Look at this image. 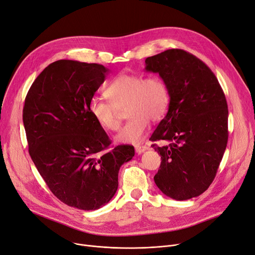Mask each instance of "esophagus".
<instances>
[{
	"mask_svg": "<svg viewBox=\"0 0 255 255\" xmlns=\"http://www.w3.org/2000/svg\"><path fill=\"white\" fill-rule=\"evenodd\" d=\"M148 149V146H146V145H136L135 146V150L138 154L140 153H143L145 150Z\"/></svg>",
	"mask_w": 255,
	"mask_h": 255,
	"instance_id": "1",
	"label": "esophagus"
}]
</instances>
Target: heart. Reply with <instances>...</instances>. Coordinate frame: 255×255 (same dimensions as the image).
Returning a JSON list of instances; mask_svg holds the SVG:
<instances>
[{
    "instance_id": "b5f03b06",
    "label": "heart",
    "mask_w": 255,
    "mask_h": 255,
    "mask_svg": "<svg viewBox=\"0 0 255 255\" xmlns=\"http://www.w3.org/2000/svg\"><path fill=\"white\" fill-rule=\"evenodd\" d=\"M105 95L109 102L92 99L88 110L103 129L114 131L120 127L117 109L126 107L129 120L116 135L118 143H141L149 128V120H161L170 102L168 87L161 78L145 79L136 74L117 76L105 89Z\"/></svg>"
}]
</instances>
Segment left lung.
<instances>
[{
    "label": "left lung",
    "instance_id": "left-lung-1",
    "mask_svg": "<svg viewBox=\"0 0 255 255\" xmlns=\"http://www.w3.org/2000/svg\"><path fill=\"white\" fill-rule=\"evenodd\" d=\"M145 70L159 74L170 102L151 141L161 154L154 183L175 200L197 197L216 176L227 139L228 109L224 92L214 72L194 55L172 48L145 60Z\"/></svg>",
    "mask_w": 255,
    "mask_h": 255
}]
</instances>
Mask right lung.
Here are the masks:
<instances>
[{
  "mask_svg": "<svg viewBox=\"0 0 255 255\" xmlns=\"http://www.w3.org/2000/svg\"><path fill=\"white\" fill-rule=\"evenodd\" d=\"M109 69L96 63L58 60L36 78L22 110L29 153L54 195L69 207L98 210L112 199L121 165L134 146L111 144L88 105Z\"/></svg>",
  "mask_w": 255,
  "mask_h": 255,
  "instance_id": "add662e5",
  "label": "right lung"
}]
</instances>
